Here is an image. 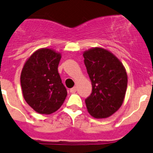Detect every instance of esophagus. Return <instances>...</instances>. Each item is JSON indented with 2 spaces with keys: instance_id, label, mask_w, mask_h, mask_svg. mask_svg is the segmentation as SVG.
Instances as JSON below:
<instances>
[{
  "instance_id": "1",
  "label": "esophagus",
  "mask_w": 153,
  "mask_h": 153,
  "mask_svg": "<svg viewBox=\"0 0 153 153\" xmlns=\"http://www.w3.org/2000/svg\"><path fill=\"white\" fill-rule=\"evenodd\" d=\"M76 90H77V87H72V88L70 89L71 93H75V92H76Z\"/></svg>"
}]
</instances>
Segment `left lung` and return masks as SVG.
<instances>
[{"instance_id": "1", "label": "left lung", "mask_w": 153, "mask_h": 153, "mask_svg": "<svg viewBox=\"0 0 153 153\" xmlns=\"http://www.w3.org/2000/svg\"><path fill=\"white\" fill-rule=\"evenodd\" d=\"M92 83V93L85 99L89 114L97 119L107 118L123 103L128 77L120 60L111 51L92 48L83 54Z\"/></svg>"}]
</instances>
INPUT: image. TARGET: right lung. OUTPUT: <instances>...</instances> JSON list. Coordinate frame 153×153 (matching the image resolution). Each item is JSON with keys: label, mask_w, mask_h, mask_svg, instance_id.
<instances>
[{"label": "right lung", "mask_w": 153, "mask_h": 153, "mask_svg": "<svg viewBox=\"0 0 153 153\" xmlns=\"http://www.w3.org/2000/svg\"><path fill=\"white\" fill-rule=\"evenodd\" d=\"M61 54L42 48L31 54L21 73L22 93L27 103L42 114H50L60 108L67 91L58 73Z\"/></svg>", "instance_id": "right-lung-1"}]
</instances>
